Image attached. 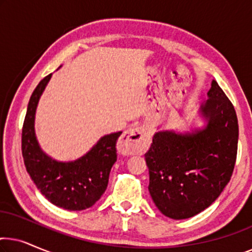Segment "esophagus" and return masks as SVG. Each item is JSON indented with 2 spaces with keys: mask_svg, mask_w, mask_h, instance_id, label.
<instances>
[{
  "mask_svg": "<svg viewBox=\"0 0 252 252\" xmlns=\"http://www.w3.org/2000/svg\"><path fill=\"white\" fill-rule=\"evenodd\" d=\"M150 135L142 127H133L124 132L120 137L118 149L119 153L125 155H133L142 153L149 143Z\"/></svg>",
  "mask_w": 252,
  "mask_h": 252,
  "instance_id": "obj_1",
  "label": "esophagus"
}]
</instances>
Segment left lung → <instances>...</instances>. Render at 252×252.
I'll return each mask as SVG.
<instances>
[{"mask_svg":"<svg viewBox=\"0 0 252 252\" xmlns=\"http://www.w3.org/2000/svg\"><path fill=\"white\" fill-rule=\"evenodd\" d=\"M198 112L204 126L185 133L158 130L144 155L151 198L171 219L191 218L209 208L229 182L235 165L236 112L216 80Z\"/></svg>","mask_w":252,"mask_h":252,"instance_id":"1","label":"left lung"}]
</instances>
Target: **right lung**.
Returning <instances> with one entry per match:
<instances>
[{"instance_id": "1", "label": "right lung", "mask_w": 252, "mask_h": 252, "mask_svg": "<svg viewBox=\"0 0 252 252\" xmlns=\"http://www.w3.org/2000/svg\"><path fill=\"white\" fill-rule=\"evenodd\" d=\"M51 74L39 82L27 105L22 133L26 171L50 203L68 211L91 208L104 194L111 167L117 160L116 143L122 132L102 136L84 156L72 161L54 159L41 149L35 135V112Z\"/></svg>"}]
</instances>
